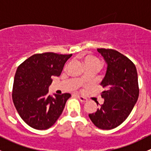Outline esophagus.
Returning <instances> with one entry per match:
<instances>
[{"label":"esophagus","instance_id":"1","mask_svg":"<svg viewBox=\"0 0 151 151\" xmlns=\"http://www.w3.org/2000/svg\"><path fill=\"white\" fill-rule=\"evenodd\" d=\"M77 97H78V99H80V101H82V102H87V101H88V99H87L86 98H85V97L82 96L78 95L77 96Z\"/></svg>","mask_w":151,"mask_h":151}]
</instances>
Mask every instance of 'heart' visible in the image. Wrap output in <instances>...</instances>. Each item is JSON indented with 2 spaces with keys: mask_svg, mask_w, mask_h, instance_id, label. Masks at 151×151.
I'll return each mask as SVG.
<instances>
[{
  "mask_svg": "<svg viewBox=\"0 0 151 151\" xmlns=\"http://www.w3.org/2000/svg\"><path fill=\"white\" fill-rule=\"evenodd\" d=\"M84 63L85 65H88V64H94L96 65L99 67L101 66V60L99 58H97L96 57H94V56H87L84 58Z\"/></svg>",
  "mask_w": 151,
  "mask_h": 151,
  "instance_id": "b5f03b06",
  "label": "heart"
}]
</instances>
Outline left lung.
<instances>
[{
    "label": "left lung",
    "instance_id": "obj_1",
    "mask_svg": "<svg viewBox=\"0 0 151 151\" xmlns=\"http://www.w3.org/2000/svg\"><path fill=\"white\" fill-rule=\"evenodd\" d=\"M106 62L101 85L104 103L90 119L99 129L109 130L121 125L131 113L139 97L137 71L133 62L116 50L97 49ZM98 105V104H97Z\"/></svg>",
    "mask_w": 151,
    "mask_h": 151
}]
</instances>
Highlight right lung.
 Wrapping results in <instances>:
<instances>
[{"label":"right lung","mask_w":151,"mask_h":151,"mask_svg":"<svg viewBox=\"0 0 151 151\" xmlns=\"http://www.w3.org/2000/svg\"><path fill=\"white\" fill-rule=\"evenodd\" d=\"M70 55L54 52L35 54L18 66L12 99L19 116L28 126L45 130L55 124L63 112L70 93L48 94L52 76H60Z\"/></svg>","instance_id":"right-lung-1"}]
</instances>
